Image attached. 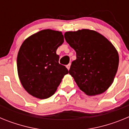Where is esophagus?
Instances as JSON below:
<instances>
[{
  "label": "esophagus",
  "instance_id": "1",
  "mask_svg": "<svg viewBox=\"0 0 129 129\" xmlns=\"http://www.w3.org/2000/svg\"><path fill=\"white\" fill-rule=\"evenodd\" d=\"M70 65H71V64H67V69H68V70H69V69H70Z\"/></svg>",
  "mask_w": 129,
  "mask_h": 129
}]
</instances>
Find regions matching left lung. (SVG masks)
Instances as JSON below:
<instances>
[{"instance_id":"left-lung-1","label":"left lung","mask_w":129,"mask_h":129,"mask_svg":"<svg viewBox=\"0 0 129 129\" xmlns=\"http://www.w3.org/2000/svg\"><path fill=\"white\" fill-rule=\"evenodd\" d=\"M66 41L76 52L69 74L88 95L105 92L112 84L119 64L114 46L95 31L83 29L64 34Z\"/></svg>"}]
</instances>
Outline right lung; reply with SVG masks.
Wrapping results in <instances>:
<instances>
[{"label": "right lung", "instance_id": "add662e5", "mask_svg": "<svg viewBox=\"0 0 129 129\" xmlns=\"http://www.w3.org/2000/svg\"><path fill=\"white\" fill-rule=\"evenodd\" d=\"M64 42L61 31L44 29L26 39L19 49L17 70L27 92L39 99L52 96L68 70L59 63L56 50Z\"/></svg>", "mask_w": 129, "mask_h": 129}]
</instances>
